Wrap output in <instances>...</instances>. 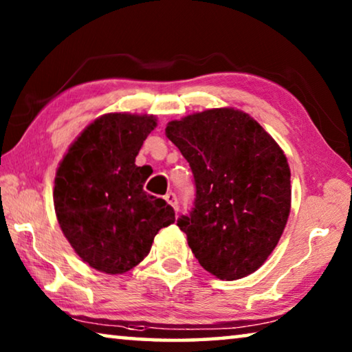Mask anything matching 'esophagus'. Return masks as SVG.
I'll list each match as a JSON object with an SVG mask.
<instances>
[{"instance_id":"34e87169","label":"esophagus","mask_w":352,"mask_h":352,"mask_svg":"<svg viewBox=\"0 0 352 352\" xmlns=\"http://www.w3.org/2000/svg\"><path fill=\"white\" fill-rule=\"evenodd\" d=\"M164 200L166 201H168V204L172 206V208H174V210L175 211H178V210H180V206H178V200H177V195L174 194V192H168V194H166L164 195Z\"/></svg>"}]
</instances>
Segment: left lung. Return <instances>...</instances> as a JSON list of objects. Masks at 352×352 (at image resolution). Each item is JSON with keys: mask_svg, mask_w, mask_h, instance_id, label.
Returning <instances> with one entry per match:
<instances>
[{"mask_svg": "<svg viewBox=\"0 0 352 352\" xmlns=\"http://www.w3.org/2000/svg\"><path fill=\"white\" fill-rule=\"evenodd\" d=\"M166 136L194 174V208L177 225L200 265L226 281L258 270L278 245L290 212V169L281 147L234 109L170 121Z\"/></svg>", "mask_w": 352, "mask_h": 352, "instance_id": "1", "label": "left lung"}]
</instances>
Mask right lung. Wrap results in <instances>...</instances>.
I'll return each mask as SVG.
<instances>
[{"instance_id": "1", "label": "right lung", "mask_w": 352, "mask_h": 352, "mask_svg": "<svg viewBox=\"0 0 352 352\" xmlns=\"http://www.w3.org/2000/svg\"><path fill=\"white\" fill-rule=\"evenodd\" d=\"M157 127L153 115L107 113L69 146L54 180L58 225L79 258L99 272L126 273L175 222L174 208L147 194V168L135 164Z\"/></svg>"}]
</instances>
